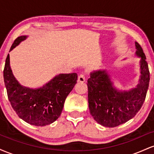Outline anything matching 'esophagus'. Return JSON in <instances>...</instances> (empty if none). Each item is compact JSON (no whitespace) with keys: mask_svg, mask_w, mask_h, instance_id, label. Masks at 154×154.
Segmentation results:
<instances>
[{"mask_svg":"<svg viewBox=\"0 0 154 154\" xmlns=\"http://www.w3.org/2000/svg\"><path fill=\"white\" fill-rule=\"evenodd\" d=\"M85 81V76L83 73L80 74L78 76V82H84Z\"/></svg>","mask_w":154,"mask_h":154,"instance_id":"esophagus-1","label":"esophagus"}]
</instances>
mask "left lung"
<instances>
[{
    "mask_svg": "<svg viewBox=\"0 0 154 154\" xmlns=\"http://www.w3.org/2000/svg\"><path fill=\"white\" fill-rule=\"evenodd\" d=\"M136 55L140 57V77L136 88L120 91L113 86L106 70L91 73L88 79L90 113L95 121L106 128H114L131 119L142 107L148 89L150 73L142 48L135 42Z\"/></svg>",
    "mask_w": 154,
    "mask_h": 154,
    "instance_id": "8db88e82",
    "label": "left lung"
}]
</instances>
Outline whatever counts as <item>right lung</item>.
I'll return each mask as SVG.
<instances>
[{
    "label": "right lung",
    "instance_id": "obj_1",
    "mask_svg": "<svg viewBox=\"0 0 154 154\" xmlns=\"http://www.w3.org/2000/svg\"><path fill=\"white\" fill-rule=\"evenodd\" d=\"M26 36L18 37L10 51L24 40ZM3 79L11 105L19 118L34 126H45L61 115L67 95L77 83L76 73L60 74L45 85L32 89L21 85L12 73L9 54L6 59Z\"/></svg>",
    "mask_w": 154,
    "mask_h": 154
}]
</instances>
